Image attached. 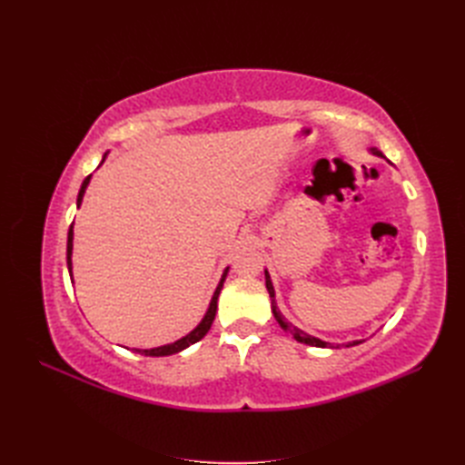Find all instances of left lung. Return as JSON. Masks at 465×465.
Here are the masks:
<instances>
[{
  "instance_id": "obj_1",
  "label": "left lung",
  "mask_w": 465,
  "mask_h": 465,
  "mask_svg": "<svg viewBox=\"0 0 465 465\" xmlns=\"http://www.w3.org/2000/svg\"><path fill=\"white\" fill-rule=\"evenodd\" d=\"M371 153L376 154V157H382V159H384V154L380 153L378 149H374V147H371ZM388 163H390V161H388ZM263 273H265V287H267V292H270V299H272V312H273V316H275L279 326L283 328L285 331H289V333L294 337V340L301 341V343L312 345V347H330V349H333L331 343L322 341V340H318V337H314V335H308L306 331H302V330H299V328H294L292 323H289V322L283 318V314H281V311L277 308V302H275V289H273V283H272V277H270V273H267V270H265ZM359 343H362V341H349L345 347H353V345H359Z\"/></svg>"
}]
</instances>
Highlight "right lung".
<instances>
[{"label":"right lung","mask_w":465,"mask_h":465,"mask_svg":"<svg viewBox=\"0 0 465 465\" xmlns=\"http://www.w3.org/2000/svg\"><path fill=\"white\" fill-rule=\"evenodd\" d=\"M106 157H108V151L104 153L103 163H104ZM103 163H101V164H103ZM91 178H93V174H89L85 180H83L81 190H79V193H77V209H79L81 203H83V195H85V192H87V186H89ZM72 256H74V223H72V227H69V232H67V270H69V277L74 279ZM227 273H229V267H224V272H223V275H221L219 285H217V289H215V292H213V297H211V302H209V308H207L205 316L202 318V322H200L198 326H195L188 335L180 337V340L174 341V343H166V345H161V347H153V349H134V353L145 355V357H168V355L180 353V351L188 349V347L193 345V343H198V341L202 340V337H205V333H207L209 328H211V323H213V320H215V314H217V301H219V294H221L224 279H227Z\"/></svg>","instance_id":"add662e5"}]
</instances>
